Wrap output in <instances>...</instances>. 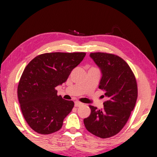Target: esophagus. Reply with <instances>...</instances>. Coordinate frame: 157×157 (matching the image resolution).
<instances>
[{"mask_svg":"<svg viewBox=\"0 0 157 157\" xmlns=\"http://www.w3.org/2000/svg\"><path fill=\"white\" fill-rule=\"evenodd\" d=\"M74 105H75L76 107H80L81 106V105H83V103H81V102H75V103H74Z\"/></svg>","mask_w":157,"mask_h":157,"instance_id":"1","label":"esophagus"}]
</instances>
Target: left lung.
<instances>
[{"instance_id":"left-lung-1","label":"left lung","mask_w":157,"mask_h":157,"mask_svg":"<svg viewBox=\"0 0 157 157\" xmlns=\"http://www.w3.org/2000/svg\"><path fill=\"white\" fill-rule=\"evenodd\" d=\"M90 56L102 71L99 88L108 99L102 110L90 105L91 113L83 122L89 132L109 138L121 131L134 110L137 99V80L129 65L118 55L94 52Z\"/></svg>"}]
</instances>
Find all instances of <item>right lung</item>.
I'll use <instances>...</instances> for the list:
<instances>
[{
	"mask_svg": "<svg viewBox=\"0 0 157 157\" xmlns=\"http://www.w3.org/2000/svg\"><path fill=\"white\" fill-rule=\"evenodd\" d=\"M86 55L85 52H51L39 55L27 64L17 87L22 113L29 127L41 134L56 132L74 102L57 95L62 84Z\"/></svg>",
	"mask_w": 157,
	"mask_h": 157,
	"instance_id": "right-lung-1",
	"label": "right lung"
}]
</instances>
